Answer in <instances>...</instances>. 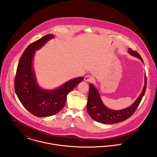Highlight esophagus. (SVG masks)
Returning a JSON list of instances; mask_svg holds the SVG:
<instances>
[{
    "mask_svg": "<svg viewBox=\"0 0 157 157\" xmlns=\"http://www.w3.org/2000/svg\"><path fill=\"white\" fill-rule=\"evenodd\" d=\"M85 82H90V81H92V77L90 75H86L85 77Z\"/></svg>",
    "mask_w": 157,
    "mask_h": 157,
    "instance_id": "obj_1",
    "label": "esophagus"
}]
</instances>
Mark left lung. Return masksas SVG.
<instances>
[{"label": "left lung", "mask_w": 157, "mask_h": 157, "mask_svg": "<svg viewBox=\"0 0 157 157\" xmlns=\"http://www.w3.org/2000/svg\"><path fill=\"white\" fill-rule=\"evenodd\" d=\"M128 52L138 59L142 62L143 60L140 55L135 51L129 48ZM147 79L144 77V86L143 90L134 103L129 107L124 109L115 111L106 108L103 104L98 90L91 83L90 84V90L87 103V112L90 117L97 122L103 124H112L123 121L134 113L139 106L146 90Z\"/></svg>", "instance_id": "left-lung-1"}]
</instances>
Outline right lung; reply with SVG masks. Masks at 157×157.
Listing matches in <instances>:
<instances>
[{"label":"right lung","instance_id":"add662e5","mask_svg":"<svg viewBox=\"0 0 157 157\" xmlns=\"http://www.w3.org/2000/svg\"><path fill=\"white\" fill-rule=\"evenodd\" d=\"M52 38V34L46 35L26 48L19 60L14 80L15 92L23 106L39 117L51 116L62 110L66 104L67 94L84 78H75L55 90H45L39 86L33 69V57L36 51Z\"/></svg>","mask_w":157,"mask_h":157}]
</instances>
